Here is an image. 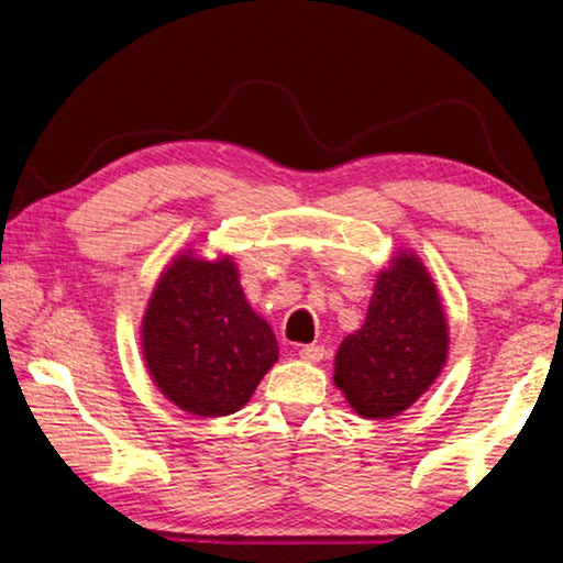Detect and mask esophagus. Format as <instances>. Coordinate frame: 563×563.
Listing matches in <instances>:
<instances>
[{
  "instance_id": "esophagus-1",
  "label": "esophagus",
  "mask_w": 563,
  "mask_h": 563,
  "mask_svg": "<svg viewBox=\"0 0 563 563\" xmlns=\"http://www.w3.org/2000/svg\"><path fill=\"white\" fill-rule=\"evenodd\" d=\"M299 356L303 358V362H321V358H324V346L303 344V346H299Z\"/></svg>"
}]
</instances>
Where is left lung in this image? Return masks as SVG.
Wrapping results in <instances>:
<instances>
[{
  "mask_svg": "<svg viewBox=\"0 0 563 563\" xmlns=\"http://www.w3.org/2000/svg\"><path fill=\"white\" fill-rule=\"evenodd\" d=\"M449 334L423 264L401 254L376 279L366 321L336 352L334 382L364 419H391L429 389L446 362Z\"/></svg>",
  "mask_w": 563,
  "mask_h": 563,
  "instance_id": "left-lung-1",
  "label": "left lung"
}]
</instances>
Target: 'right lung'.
Here are the masks:
<instances>
[{"mask_svg": "<svg viewBox=\"0 0 563 563\" xmlns=\"http://www.w3.org/2000/svg\"><path fill=\"white\" fill-rule=\"evenodd\" d=\"M144 358L156 386L197 417H227L244 407L279 358L274 331L239 287L229 260L177 256L146 307Z\"/></svg>", "mask_w": 563, "mask_h": 563, "instance_id": "add662e5", "label": "right lung"}]
</instances>
